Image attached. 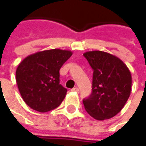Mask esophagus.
Returning <instances> with one entry per match:
<instances>
[{
  "mask_svg": "<svg viewBox=\"0 0 146 146\" xmlns=\"http://www.w3.org/2000/svg\"><path fill=\"white\" fill-rule=\"evenodd\" d=\"M71 91H72V92H76V93H78V92H79L80 90H79V88H78L77 87H75V88H73L72 89H71Z\"/></svg>",
  "mask_w": 146,
  "mask_h": 146,
  "instance_id": "esophagus-1",
  "label": "esophagus"
}]
</instances>
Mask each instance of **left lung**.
<instances>
[{
    "label": "left lung",
    "mask_w": 146,
    "mask_h": 146,
    "mask_svg": "<svg viewBox=\"0 0 146 146\" xmlns=\"http://www.w3.org/2000/svg\"><path fill=\"white\" fill-rule=\"evenodd\" d=\"M93 70L92 93L83 100L88 113L97 120L110 119L124 106L132 90V76L124 62L99 50L84 53Z\"/></svg>",
    "instance_id": "left-lung-1"
}]
</instances>
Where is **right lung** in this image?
<instances>
[{
  "mask_svg": "<svg viewBox=\"0 0 146 146\" xmlns=\"http://www.w3.org/2000/svg\"><path fill=\"white\" fill-rule=\"evenodd\" d=\"M72 52L59 48L44 50L23 59L16 70V82L25 103L44 113L58 106L67 89L59 82V70Z\"/></svg>",
  "mask_w": 146,
  "mask_h": 146,
  "instance_id": "obj_1",
  "label": "right lung"
}]
</instances>
